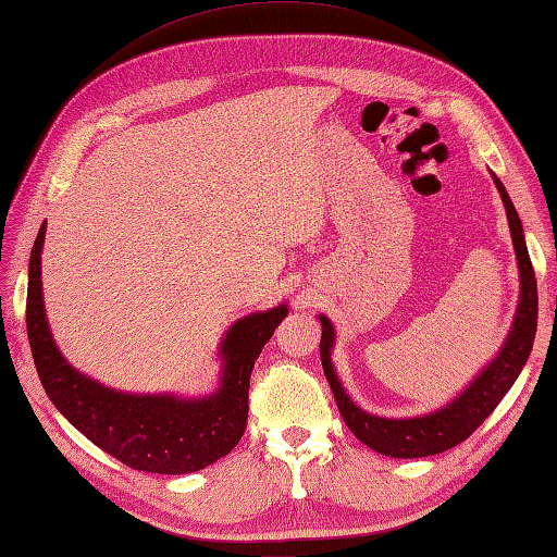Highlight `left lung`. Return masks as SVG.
Returning <instances> with one entry per match:
<instances>
[{"label": "left lung", "mask_w": 557, "mask_h": 557, "mask_svg": "<svg viewBox=\"0 0 557 557\" xmlns=\"http://www.w3.org/2000/svg\"><path fill=\"white\" fill-rule=\"evenodd\" d=\"M494 183L500 191L503 203H506L517 263H520V282H522L520 306H517L510 337L506 346H503L498 358L470 384V389H465L460 398L454 400V404L432 412V416L410 418V420H384V418L368 416L366 410H360L354 400L346 396L344 386L339 384L337 374L332 370L330 348L334 342V330H332V322L325 315H320V322H322L320 360H322V370H325V377L332 386V394L337 398L342 418L348 424V430H351L360 442L370 446L372 450H377L382 456L424 458V456L444 454V450L465 442V438H468L476 426H480L491 412H494V408L500 404V398L506 396L510 386L515 384L517 374L522 372L529 354H532L536 318H539V294H536L534 268H532V261H529V251L524 247L520 215H517L506 187L500 185V180L496 175H494Z\"/></svg>", "instance_id": "left-lung-1"}]
</instances>
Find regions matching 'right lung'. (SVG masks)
<instances>
[{
	"instance_id": "1",
	"label": "right lung",
	"mask_w": 557,
	"mask_h": 557,
	"mask_svg": "<svg viewBox=\"0 0 557 557\" xmlns=\"http://www.w3.org/2000/svg\"><path fill=\"white\" fill-rule=\"evenodd\" d=\"M45 225L30 253L25 325L37 374L61 416L123 465L153 474L197 472L237 446L249 416V380L261 348L287 315V306L242 318L223 342V386L201 400L131 396L75 372L57 351L42 306L40 251Z\"/></svg>"
}]
</instances>
